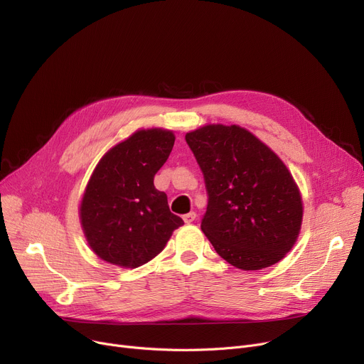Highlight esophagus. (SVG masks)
Listing matches in <instances>:
<instances>
[{
    "label": "esophagus",
    "instance_id": "obj_1",
    "mask_svg": "<svg viewBox=\"0 0 364 364\" xmlns=\"http://www.w3.org/2000/svg\"><path fill=\"white\" fill-rule=\"evenodd\" d=\"M183 220H184V223H187V224H190V223H193V221L196 220V213H195V211H192V213H188V214H186V215L183 217Z\"/></svg>",
    "mask_w": 364,
    "mask_h": 364
}]
</instances>
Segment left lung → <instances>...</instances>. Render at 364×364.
Returning <instances> with one entry per match:
<instances>
[{"label":"left lung","mask_w":364,"mask_h":364,"mask_svg":"<svg viewBox=\"0 0 364 364\" xmlns=\"http://www.w3.org/2000/svg\"><path fill=\"white\" fill-rule=\"evenodd\" d=\"M208 193L200 228L217 254L242 270L279 262L302 223L298 186L276 153L237 125L186 134Z\"/></svg>","instance_id":"obj_1"}]
</instances>
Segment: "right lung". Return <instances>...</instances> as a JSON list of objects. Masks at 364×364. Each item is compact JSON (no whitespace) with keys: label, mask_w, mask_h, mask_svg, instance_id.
Masks as SVG:
<instances>
[{"label":"right lung","mask_w":364,"mask_h":364,"mask_svg":"<svg viewBox=\"0 0 364 364\" xmlns=\"http://www.w3.org/2000/svg\"><path fill=\"white\" fill-rule=\"evenodd\" d=\"M172 131L134 132L95 166L81 200L82 230L102 259L136 269L155 258L184 221L153 184L174 146Z\"/></svg>","instance_id":"1"}]
</instances>
